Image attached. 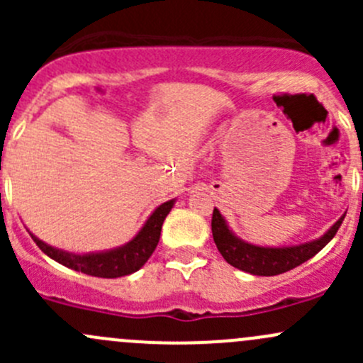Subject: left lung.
<instances>
[{"label": "left lung", "instance_id": "left-lung-1", "mask_svg": "<svg viewBox=\"0 0 363 363\" xmlns=\"http://www.w3.org/2000/svg\"><path fill=\"white\" fill-rule=\"evenodd\" d=\"M342 214L327 232L318 239L309 242L296 244V246H256V244L246 242L230 230L228 223L223 218L221 212L214 208L212 212V237L218 251L223 258L235 269L252 274V276H277V274L288 272L295 267L302 265L316 252H320L334 239L337 233L340 223L344 219Z\"/></svg>", "mask_w": 363, "mask_h": 363}]
</instances>
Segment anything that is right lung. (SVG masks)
<instances>
[{"mask_svg": "<svg viewBox=\"0 0 363 363\" xmlns=\"http://www.w3.org/2000/svg\"><path fill=\"white\" fill-rule=\"evenodd\" d=\"M175 199L158 205L130 242L107 251L77 255V252H69L50 246V244L40 240L35 233H31L29 230L28 232L31 239L36 242V246L45 252L49 258H52L54 262L61 263V265L68 267V269L77 270V272L87 274V276L113 279V277L130 276V274L137 272L151 258V255L155 252L160 242L161 226H163L164 218L172 211Z\"/></svg>", "mask_w": 363, "mask_h": 363, "instance_id": "obj_1", "label": "right lung"}]
</instances>
